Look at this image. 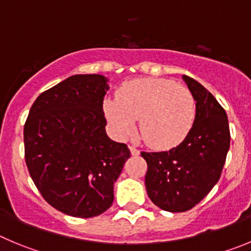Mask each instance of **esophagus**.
Returning <instances> with one entry per match:
<instances>
[{
    "instance_id": "1",
    "label": "esophagus",
    "mask_w": 251,
    "mask_h": 251,
    "mask_svg": "<svg viewBox=\"0 0 251 251\" xmlns=\"http://www.w3.org/2000/svg\"><path fill=\"white\" fill-rule=\"evenodd\" d=\"M130 151H131V154H132V156H139V154H140V150H137L136 147L131 146Z\"/></svg>"
}]
</instances>
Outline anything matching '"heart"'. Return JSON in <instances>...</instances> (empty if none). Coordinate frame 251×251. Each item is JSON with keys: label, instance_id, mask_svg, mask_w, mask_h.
Listing matches in <instances>:
<instances>
[{"label": "heart", "instance_id": "heart-1", "mask_svg": "<svg viewBox=\"0 0 251 251\" xmlns=\"http://www.w3.org/2000/svg\"><path fill=\"white\" fill-rule=\"evenodd\" d=\"M104 114L119 136L136 131L154 149H171L181 144L196 120L197 105L187 86L171 79L142 78L123 84L118 99L104 101Z\"/></svg>", "mask_w": 251, "mask_h": 251}]
</instances>
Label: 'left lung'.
Returning a JSON list of instances; mask_svg holds the SVG:
<instances>
[{
  "mask_svg": "<svg viewBox=\"0 0 251 251\" xmlns=\"http://www.w3.org/2000/svg\"><path fill=\"white\" fill-rule=\"evenodd\" d=\"M196 99L197 114L186 139L168 151L141 152L147 162V194L167 212L192 209L221 178L230 146L226 110L197 80L183 75Z\"/></svg>",
  "mask_w": 251,
  "mask_h": 251,
  "instance_id": "8db88e82",
  "label": "left lung"
}]
</instances>
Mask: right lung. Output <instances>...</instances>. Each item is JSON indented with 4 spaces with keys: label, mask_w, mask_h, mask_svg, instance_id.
I'll use <instances>...</instances> for the list:
<instances>
[{
    "label": "right lung",
    "mask_w": 251,
    "mask_h": 251,
    "mask_svg": "<svg viewBox=\"0 0 251 251\" xmlns=\"http://www.w3.org/2000/svg\"><path fill=\"white\" fill-rule=\"evenodd\" d=\"M99 74L73 75L43 91L25 124V158L37 189L64 214L91 218L109 209L114 182L130 157L127 145L105 132Z\"/></svg>",
    "instance_id": "1"
}]
</instances>
